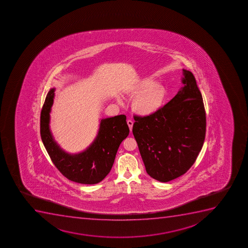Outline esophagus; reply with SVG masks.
I'll use <instances>...</instances> for the list:
<instances>
[{
	"instance_id": "1",
	"label": "esophagus",
	"mask_w": 248,
	"mask_h": 248,
	"mask_svg": "<svg viewBox=\"0 0 248 248\" xmlns=\"http://www.w3.org/2000/svg\"><path fill=\"white\" fill-rule=\"evenodd\" d=\"M127 123H128V127H129V129H130L131 132H132V129H133V120H128V121H127Z\"/></svg>"
}]
</instances>
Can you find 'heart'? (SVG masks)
Returning <instances> with one entry per match:
<instances>
[{
  "mask_svg": "<svg viewBox=\"0 0 248 248\" xmlns=\"http://www.w3.org/2000/svg\"><path fill=\"white\" fill-rule=\"evenodd\" d=\"M131 95L135 96L133 100V108L135 112L143 116L154 115L162 108L166 91L163 86L155 83L151 78H145L138 81L129 91ZM122 103V100H119Z\"/></svg>",
  "mask_w": 248,
  "mask_h": 248,
  "instance_id": "obj_1",
  "label": "heart"
}]
</instances>
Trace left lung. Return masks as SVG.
Returning <instances> with one entry per match:
<instances>
[{
	"label": "left lung",
	"instance_id": "obj_1",
	"mask_svg": "<svg viewBox=\"0 0 248 248\" xmlns=\"http://www.w3.org/2000/svg\"><path fill=\"white\" fill-rule=\"evenodd\" d=\"M176 95L154 115H134L133 133L147 174L169 182L185 174L196 162L206 133V114L201 91L191 72Z\"/></svg>",
	"mask_w": 248,
	"mask_h": 248
}]
</instances>
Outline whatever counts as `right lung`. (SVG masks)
<instances>
[{"label":"right lung","instance_id":"add662e5","mask_svg":"<svg viewBox=\"0 0 248 248\" xmlns=\"http://www.w3.org/2000/svg\"><path fill=\"white\" fill-rule=\"evenodd\" d=\"M55 89L45 98L40 115V135L52 162L64 177L82 184H95L110 172L115 155L129 128L124 115L101 120L98 134L87 149L71 155L60 147L50 130V112L53 104Z\"/></svg>","mask_w":248,"mask_h":248}]
</instances>
